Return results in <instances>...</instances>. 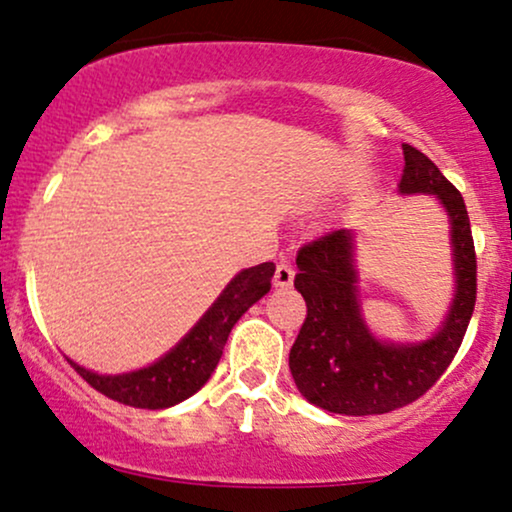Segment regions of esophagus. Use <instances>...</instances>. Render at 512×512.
<instances>
[{"label": "esophagus", "mask_w": 512, "mask_h": 512, "mask_svg": "<svg viewBox=\"0 0 512 512\" xmlns=\"http://www.w3.org/2000/svg\"><path fill=\"white\" fill-rule=\"evenodd\" d=\"M293 267L286 260H281L276 264V272H274V286H291L293 281Z\"/></svg>", "instance_id": "34e87169"}]
</instances>
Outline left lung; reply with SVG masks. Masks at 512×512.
Masks as SVG:
<instances>
[{"label":"left lung","instance_id":"left-lung-1","mask_svg":"<svg viewBox=\"0 0 512 512\" xmlns=\"http://www.w3.org/2000/svg\"><path fill=\"white\" fill-rule=\"evenodd\" d=\"M402 151L399 192L438 195L448 209L457 274L455 301L440 332L428 342L383 344L361 320L351 233L332 231L305 243L296 255L293 286L305 298L308 313L291 346L289 368L301 395L334 414H387L426 395L460 349L477 303V252L460 190L419 149L402 144Z\"/></svg>","mask_w":512,"mask_h":512}]
</instances>
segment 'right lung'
<instances>
[{
  "mask_svg": "<svg viewBox=\"0 0 512 512\" xmlns=\"http://www.w3.org/2000/svg\"><path fill=\"white\" fill-rule=\"evenodd\" d=\"M274 269V262H262L257 267L243 269L223 289L202 320L192 327L190 334L154 366L125 375H98L76 366L74 361L69 363L93 390L115 399V402L137 409L173 407L182 399L195 395L211 378L233 325L252 303L260 301L264 293L272 289Z\"/></svg>",
  "mask_w": 512,
  "mask_h": 512,
  "instance_id": "obj_1",
  "label": "right lung"
}]
</instances>
